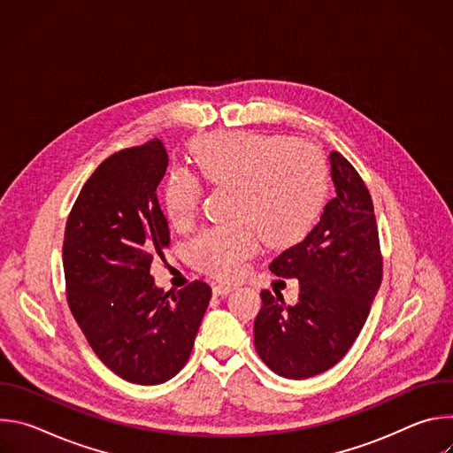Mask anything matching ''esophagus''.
Listing matches in <instances>:
<instances>
[{
    "mask_svg": "<svg viewBox=\"0 0 453 453\" xmlns=\"http://www.w3.org/2000/svg\"><path fill=\"white\" fill-rule=\"evenodd\" d=\"M231 290H234V285H233V283H224V281H220V283H215V285H213V294H215V296H224V294H229Z\"/></svg>",
    "mask_w": 453,
    "mask_h": 453,
    "instance_id": "obj_1",
    "label": "esophagus"
}]
</instances>
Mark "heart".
I'll use <instances>...</instances> for the list:
<instances>
[{
  "label": "heart",
  "mask_w": 453,
  "mask_h": 453,
  "mask_svg": "<svg viewBox=\"0 0 453 453\" xmlns=\"http://www.w3.org/2000/svg\"><path fill=\"white\" fill-rule=\"evenodd\" d=\"M203 177L217 186L238 188V219L249 224L204 229L189 256L204 271L234 278L257 247V236L274 249L301 242L317 224L328 201L330 175L325 156L285 134L226 133L193 145ZM203 196L197 177L184 168L170 173L165 208L173 226L196 217Z\"/></svg>",
  "instance_id": "1"
}]
</instances>
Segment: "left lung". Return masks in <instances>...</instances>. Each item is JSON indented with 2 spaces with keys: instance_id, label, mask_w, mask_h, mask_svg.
Masks as SVG:
<instances>
[{
  "instance_id": "1",
  "label": "left lung",
  "mask_w": 453,
  "mask_h": 453,
  "mask_svg": "<svg viewBox=\"0 0 453 453\" xmlns=\"http://www.w3.org/2000/svg\"><path fill=\"white\" fill-rule=\"evenodd\" d=\"M337 196L303 242L269 269L299 280V299L262 292L254 346L280 376L303 380L334 367L357 341L381 283V252L369 189L353 165L330 154Z\"/></svg>"
}]
</instances>
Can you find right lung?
I'll list each match as a JSON object with an SVG mask.
<instances>
[{
	"instance_id": "right-lung-1",
	"label": "right lung",
	"mask_w": 453,
	"mask_h": 453,
	"mask_svg": "<svg viewBox=\"0 0 453 453\" xmlns=\"http://www.w3.org/2000/svg\"><path fill=\"white\" fill-rule=\"evenodd\" d=\"M166 166L157 138L109 156L81 189L62 245L68 304L91 349L140 385L163 383L184 367L211 299L206 281L170 296L150 276L170 245L157 201Z\"/></svg>"
}]
</instances>
